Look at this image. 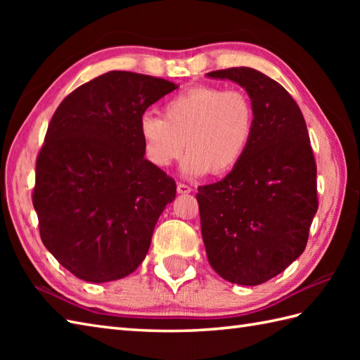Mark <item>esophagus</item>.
I'll list each match as a JSON object with an SVG mask.
<instances>
[{
  "label": "esophagus",
  "mask_w": 360,
  "mask_h": 360,
  "mask_svg": "<svg viewBox=\"0 0 360 360\" xmlns=\"http://www.w3.org/2000/svg\"><path fill=\"white\" fill-rule=\"evenodd\" d=\"M176 190H178V193H181V195H187V193L192 192V187L187 186V184H181V182H179V184L176 186Z\"/></svg>",
  "instance_id": "esophagus-1"
}]
</instances>
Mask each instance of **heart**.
<instances>
[{
	"label": "heart",
	"instance_id": "b5f03b06",
	"mask_svg": "<svg viewBox=\"0 0 360 360\" xmlns=\"http://www.w3.org/2000/svg\"><path fill=\"white\" fill-rule=\"evenodd\" d=\"M164 117L143 114L139 134L145 155L156 167H168L184 148L181 172L187 178L226 174L241 162L252 141L255 111L240 89L196 86L172 97Z\"/></svg>",
	"mask_w": 360,
	"mask_h": 360
}]
</instances>
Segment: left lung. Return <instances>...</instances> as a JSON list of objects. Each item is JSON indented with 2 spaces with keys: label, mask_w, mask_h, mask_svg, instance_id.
<instances>
[{
  "label": "left lung",
  "mask_w": 360,
  "mask_h": 360,
  "mask_svg": "<svg viewBox=\"0 0 360 360\" xmlns=\"http://www.w3.org/2000/svg\"><path fill=\"white\" fill-rule=\"evenodd\" d=\"M207 77L246 89L255 127L241 162L224 179L198 188L204 246L219 277L257 286L307 248L319 207L316 160L303 114L280 83L244 66Z\"/></svg>",
  "instance_id": "left-lung-1"
}]
</instances>
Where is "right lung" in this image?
Instances as JSON below:
<instances>
[{"mask_svg":"<svg viewBox=\"0 0 360 360\" xmlns=\"http://www.w3.org/2000/svg\"><path fill=\"white\" fill-rule=\"evenodd\" d=\"M176 88L151 75L110 71L72 91L53 112L37 158L32 202L46 249L75 277L124 278L147 255L176 184L145 159L139 122Z\"/></svg>","mask_w":360,"mask_h":360,"instance_id":"add662e5","label":"right lung"}]
</instances>
